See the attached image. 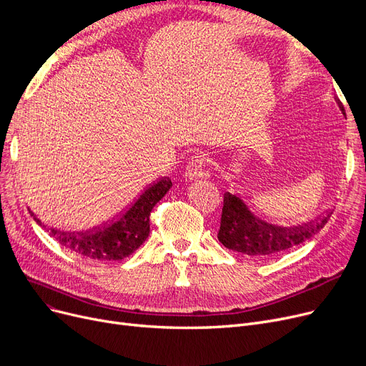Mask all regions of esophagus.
<instances>
[{"mask_svg":"<svg viewBox=\"0 0 366 366\" xmlns=\"http://www.w3.org/2000/svg\"><path fill=\"white\" fill-rule=\"evenodd\" d=\"M204 166H206V157L203 154H194V156H191L185 167L187 178L188 179L207 178L209 172L204 169Z\"/></svg>","mask_w":366,"mask_h":366,"instance_id":"obj_1","label":"esophagus"}]
</instances>
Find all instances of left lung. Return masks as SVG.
<instances>
[{"label": "left lung", "mask_w": 366, "mask_h": 366, "mask_svg": "<svg viewBox=\"0 0 366 366\" xmlns=\"http://www.w3.org/2000/svg\"><path fill=\"white\" fill-rule=\"evenodd\" d=\"M337 102L342 111L341 102ZM332 212V209L326 210L325 215L304 225L280 227L254 215L239 196L225 193L218 240L232 251L251 257L274 255L313 237L330 221Z\"/></svg>", "instance_id": "obj_1"}]
</instances>
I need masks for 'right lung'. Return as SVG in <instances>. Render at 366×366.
<instances>
[{
    "instance_id": "1",
    "label": "right lung",
    "mask_w": 366,
    "mask_h": 366,
    "mask_svg": "<svg viewBox=\"0 0 366 366\" xmlns=\"http://www.w3.org/2000/svg\"><path fill=\"white\" fill-rule=\"evenodd\" d=\"M172 187L164 177L149 185L127 210L109 224L80 233H65L50 228L49 234L71 252L94 261H120L147 240L149 234V215ZM34 217V214L31 212ZM34 219L41 225L36 217Z\"/></svg>"
}]
</instances>
